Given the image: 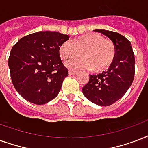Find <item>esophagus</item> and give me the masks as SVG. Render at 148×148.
<instances>
[{
    "label": "esophagus",
    "instance_id": "obj_1",
    "mask_svg": "<svg viewBox=\"0 0 148 148\" xmlns=\"http://www.w3.org/2000/svg\"><path fill=\"white\" fill-rule=\"evenodd\" d=\"M77 72L73 71H69V75H77Z\"/></svg>",
    "mask_w": 148,
    "mask_h": 148
}]
</instances>
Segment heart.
Returning a JSON list of instances; mask_svg holds the SVG:
<instances>
[{"instance_id":"b5f03b06","label":"heart","mask_w":148,"mask_h":148,"mask_svg":"<svg viewBox=\"0 0 148 148\" xmlns=\"http://www.w3.org/2000/svg\"><path fill=\"white\" fill-rule=\"evenodd\" d=\"M83 60L71 61L79 57ZM59 55L71 69H92L93 72H102L112 65L116 57V48L112 40L105 39L99 34H89L70 41H64L59 47Z\"/></svg>"}]
</instances>
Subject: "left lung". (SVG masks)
<instances>
[{"label": "left lung", "instance_id": "1", "mask_svg": "<svg viewBox=\"0 0 148 148\" xmlns=\"http://www.w3.org/2000/svg\"><path fill=\"white\" fill-rule=\"evenodd\" d=\"M109 38L116 48V57L108 71L97 75L89 74V81L83 87L84 96L93 103L110 106L124 96L135 75V57L130 41L117 32L95 29Z\"/></svg>", "mask_w": 148, "mask_h": 148}]
</instances>
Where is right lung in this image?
I'll return each instance as SVG.
<instances>
[{"label": "right lung", "instance_id": "right-lung-1", "mask_svg": "<svg viewBox=\"0 0 148 148\" xmlns=\"http://www.w3.org/2000/svg\"><path fill=\"white\" fill-rule=\"evenodd\" d=\"M69 37L53 31H39L19 39L8 59L12 82L27 101L45 104L60 92L68 70L59 55V47Z\"/></svg>", "mask_w": 148, "mask_h": 148}]
</instances>
